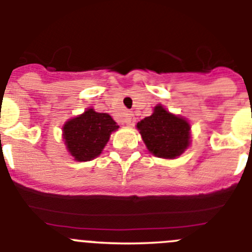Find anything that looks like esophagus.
Segmentation results:
<instances>
[{
    "instance_id": "1",
    "label": "esophagus",
    "mask_w": 252,
    "mask_h": 252,
    "mask_svg": "<svg viewBox=\"0 0 252 252\" xmlns=\"http://www.w3.org/2000/svg\"><path fill=\"white\" fill-rule=\"evenodd\" d=\"M124 124H126L127 126H133L135 125V117H133L132 112H127V114L125 115Z\"/></svg>"
}]
</instances>
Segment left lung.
<instances>
[{"label": "left lung", "instance_id": "1", "mask_svg": "<svg viewBox=\"0 0 252 252\" xmlns=\"http://www.w3.org/2000/svg\"><path fill=\"white\" fill-rule=\"evenodd\" d=\"M147 150L162 158H176L190 145V124L184 117L166 111L161 105L151 116L137 122Z\"/></svg>", "mask_w": 252, "mask_h": 252}]
</instances>
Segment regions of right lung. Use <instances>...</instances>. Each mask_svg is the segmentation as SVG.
<instances>
[{"mask_svg": "<svg viewBox=\"0 0 252 252\" xmlns=\"http://www.w3.org/2000/svg\"><path fill=\"white\" fill-rule=\"evenodd\" d=\"M119 126L108 114L89 108L82 115L68 120L62 136L70 155L76 161H91L102 152L110 135Z\"/></svg>", "mask_w": 252, "mask_h": 252, "instance_id": "right-lung-1", "label": "right lung"}]
</instances>
